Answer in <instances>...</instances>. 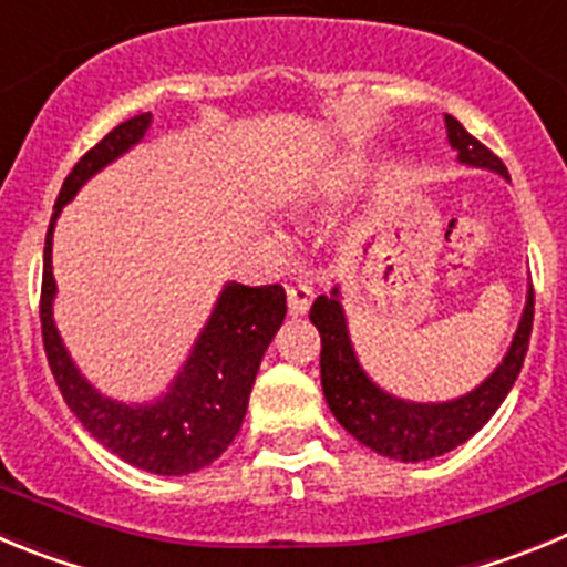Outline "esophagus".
Listing matches in <instances>:
<instances>
[{
    "mask_svg": "<svg viewBox=\"0 0 567 567\" xmlns=\"http://www.w3.org/2000/svg\"><path fill=\"white\" fill-rule=\"evenodd\" d=\"M310 302H313V288L305 282L290 285L288 288V310L290 316H305L310 310Z\"/></svg>",
    "mask_w": 567,
    "mask_h": 567,
    "instance_id": "obj_1",
    "label": "esophagus"
}]
</instances>
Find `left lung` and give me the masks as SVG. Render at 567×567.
<instances>
[{
	"label": "left lung",
	"instance_id": "8db88e82",
	"mask_svg": "<svg viewBox=\"0 0 567 567\" xmlns=\"http://www.w3.org/2000/svg\"><path fill=\"white\" fill-rule=\"evenodd\" d=\"M446 137L463 166L488 169L512 181L503 161L492 155L477 137L468 135L461 121L452 115H446ZM310 321L321 336V392H324V401L336 421L355 441L379 455L401 463H421L446 455L466 443L474 432L486 426L488 417L506 401L519 370H523L525 350L532 339L534 288L528 282L517 333H514L503 361L474 390L452 398V401H406V398L386 392L367 375L355 355L350 330H347L339 285L328 296H316Z\"/></svg>",
	"mask_w": 567,
	"mask_h": 567
}]
</instances>
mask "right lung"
I'll use <instances>...</instances> for the list:
<instances>
[{
  "instance_id": "1",
  "label": "right lung",
  "mask_w": 567,
  "mask_h": 567,
  "mask_svg": "<svg viewBox=\"0 0 567 567\" xmlns=\"http://www.w3.org/2000/svg\"><path fill=\"white\" fill-rule=\"evenodd\" d=\"M150 126L152 112H141L118 124L75 163L68 181L61 183L44 237L42 336L55 384L81 426L130 466L163 477H181L217 461L237 437L259 361L282 328L288 305L282 285H223L192 353L155 401L124 404L99 392L81 375L53 321L55 220L61 208L79 195V188L141 144Z\"/></svg>"
}]
</instances>
